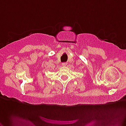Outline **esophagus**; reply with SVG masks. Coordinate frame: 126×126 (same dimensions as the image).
I'll list each match as a JSON object with an SVG mask.
<instances>
[{
    "instance_id": "34e87169",
    "label": "esophagus",
    "mask_w": 126,
    "mask_h": 126,
    "mask_svg": "<svg viewBox=\"0 0 126 126\" xmlns=\"http://www.w3.org/2000/svg\"><path fill=\"white\" fill-rule=\"evenodd\" d=\"M67 63H62V66L64 67V66H66V65H67Z\"/></svg>"
}]
</instances>
